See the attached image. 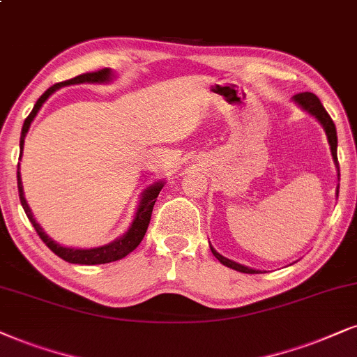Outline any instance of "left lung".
Wrapping results in <instances>:
<instances>
[{
    "label": "left lung",
    "instance_id": "obj_1",
    "mask_svg": "<svg viewBox=\"0 0 357 357\" xmlns=\"http://www.w3.org/2000/svg\"><path fill=\"white\" fill-rule=\"evenodd\" d=\"M293 102L298 105L301 110L308 112L311 116H314L319 121V125L323 126L324 133H326V138H328V143H329V150H331V156H333V161H335L336 165V169H337V179H340V166H337V135H336V126L333 123L331 116L328 115V112L324 110V107L321 105V102H319V98L314 96V93L311 92H303V93H298V96L293 97ZM340 189V186H337ZM211 252L212 255L218 259L220 264L225 265V267L232 268V270H237V272H242V273H261L260 270H255V268H250V267H245V265L242 264H237V261H234L231 259H227V257L220 255L218 250L214 249V247L211 245Z\"/></svg>",
    "mask_w": 357,
    "mask_h": 357
}]
</instances>
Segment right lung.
Instances as JSON below:
<instances>
[{"mask_svg":"<svg viewBox=\"0 0 357 357\" xmlns=\"http://www.w3.org/2000/svg\"><path fill=\"white\" fill-rule=\"evenodd\" d=\"M115 79V72L112 69H102L98 72H89V74L77 75V77L66 80V82L56 84L52 87H49L46 92L43 93L36 102L33 112L28 115V119L24 120V125H22L21 130V139H20V148H21V156H22V148H24V138L29 132V126L33 123V120L38 115L40 107L44 105V102L47 100L49 97L52 96L54 92H57L59 89L67 87V85H75V84H108ZM165 186V181H156L151 186H148L145 191L142 192V197H139L137 212H135V218L130 224L128 231H126L123 236L116 237L115 241L105 243V245L93 247V249H74V247H64L61 243L54 241L44 232V229L40 227L38 220L34 219L33 212H31L28 202H26L24 191H22V181H21V173H20V163H17V191H20V201L22 209H24L26 215L33 224V227L38 232V236L43 238V242L51 249L57 257H61L62 260L69 261V264H79V265H98V264H110V261L123 259L133 252L139 245V242L145 237L148 224H150L153 206H155L158 194H160L161 189Z\"/></svg>","mask_w":357,"mask_h":357,"instance_id":"right-lung-1","label":"right lung"}]
</instances>
